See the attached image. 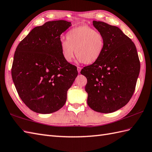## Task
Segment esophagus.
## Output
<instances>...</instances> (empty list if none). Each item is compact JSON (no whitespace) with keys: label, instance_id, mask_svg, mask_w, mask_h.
Listing matches in <instances>:
<instances>
[{"label":"esophagus","instance_id":"esophagus-1","mask_svg":"<svg viewBox=\"0 0 152 152\" xmlns=\"http://www.w3.org/2000/svg\"><path fill=\"white\" fill-rule=\"evenodd\" d=\"M77 72L80 73V71H81V70H82V67H80V66H77Z\"/></svg>","mask_w":152,"mask_h":152}]
</instances>
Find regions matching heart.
Returning <instances> with one entry per match:
<instances>
[{"instance_id": "1", "label": "heart", "mask_w": 152, "mask_h": 152, "mask_svg": "<svg viewBox=\"0 0 152 152\" xmlns=\"http://www.w3.org/2000/svg\"><path fill=\"white\" fill-rule=\"evenodd\" d=\"M105 45L103 34L89 26L81 25L68 31L66 41L60 43V50L66 62L72 61L75 53L80 62L91 65L102 57Z\"/></svg>"}]
</instances>
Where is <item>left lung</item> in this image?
<instances>
[{
  "label": "left lung",
  "instance_id": "obj_1",
  "mask_svg": "<svg viewBox=\"0 0 152 152\" xmlns=\"http://www.w3.org/2000/svg\"><path fill=\"white\" fill-rule=\"evenodd\" d=\"M105 37L100 59L85 66L80 73L87 77V104L93 110L109 113L128 103L135 89L140 61L135 44L119 28L93 21Z\"/></svg>",
  "mask_w": 152,
  "mask_h": 152
}]
</instances>
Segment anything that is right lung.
Segmentation results:
<instances>
[{"instance_id": "right-lung-1", "label": "right lung", "mask_w": 152, "mask_h": 152, "mask_svg": "<svg viewBox=\"0 0 152 152\" xmlns=\"http://www.w3.org/2000/svg\"><path fill=\"white\" fill-rule=\"evenodd\" d=\"M70 26L64 20L48 21L31 30L16 48L13 82L20 99L34 112L61 109L77 76L76 66L65 61L60 50V36Z\"/></svg>"}]
</instances>
